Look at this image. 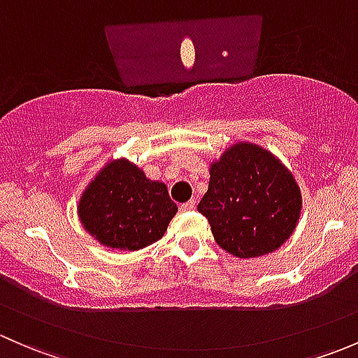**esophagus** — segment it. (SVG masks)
<instances>
[{
  "instance_id": "1",
  "label": "esophagus",
  "mask_w": 358,
  "mask_h": 358,
  "mask_svg": "<svg viewBox=\"0 0 358 358\" xmlns=\"http://www.w3.org/2000/svg\"><path fill=\"white\" fill-rule=\"evenodd\" d=\"M194 209H196V202L194 201L183 202V204L180 206V211H194Z\"/></svg>"
}]
</instances>
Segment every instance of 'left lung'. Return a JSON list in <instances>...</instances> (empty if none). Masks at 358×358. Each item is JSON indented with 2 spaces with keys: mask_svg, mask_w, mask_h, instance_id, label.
I'll use <instances>...</instances> for the list:
<instances>
[{
  "mask_svg": "<svg viewBox=\"0 0 358 358\" xmlns=\"http://www.w3.org/2000/svg\"><path fill=\"white\" fill-rule=\"evenodd\" d=\"M197 209L218 246L237 258H256L282 246L301 211V192L289 169L252 143L230 147L209 171Z\"/></svg>",
  "mask_w": 358,
  "mask_h": 358,
  "instance_id": "left-lung-1",
  "label": "left lung"
}]
</instances>
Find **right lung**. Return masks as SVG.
<instances>
[{
    "label": "right lung",
    "instance_id": "1",
    "mask_svg": "<svg viewBox=\"0 0 358 358\" xmlns=\"http://www.w3.org/2000/svg\"><path fill=\"white\" fill-rule=\"evenodd\" d=\"M178 208L164 183L152 182L126 159L112 161L79 201L83 227L103 246L136 251L164 236Z\"/></svg>",
    "mask_w": 358,
    "mask_h": 358
}]
</instances>
